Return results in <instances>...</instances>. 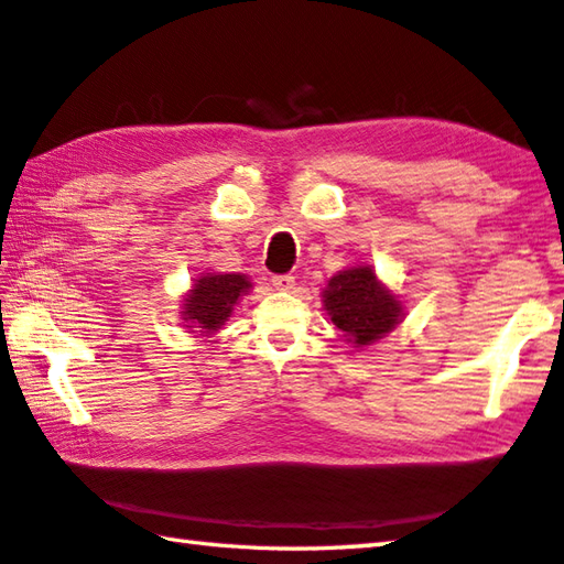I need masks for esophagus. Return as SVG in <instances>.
Here are the masks:
<instances>
[{"mask_svg": "<svg viewBox=\"0 0 564 564\" xmlns=\"http://www.w3.org/2000/svg\"><path fill=\"white\" fill-rule=\"evenodd\" d=\"M272 284L282 292H292L294 290V276L292 274H274Z\"/></svg>", "mask_w": 564, "mask_h": 564, "instance_id": "1", "label": "esophagus"}]
</instances>
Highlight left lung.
<instances>
[{"label": "left lung", "instance_id": "1", "mask_svg": "<svg viewBox=\"0 0 564 564\" xmlns=\"http://www.w3.org/2000/svg\"><path fill=\"white\" fill-rule=\"evenodd\" d=\"M324 307L332 322L347 334L357 347L381 339L401 319V304L383 290L371 267H351L332 276L324 290Z\"/></svg>", "mask_w": 564, "mask_h": 564}]
</instances>
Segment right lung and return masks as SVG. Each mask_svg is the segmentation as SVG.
Instances as JSON below:
<instances>
[{"label": "right lung", "mask_w": 564, "mask_h": 564, "mask_svg": "<svg viewBox=\"0 0 564 564\" xmlns=\"http://www.w3.org/2000/svg\"><path fill=\"white\" fill-rule=\"evenodd\" d=\"M252 284L242 274H207L193 284L185 297V319L203 332H217L220 324L230 317L240 294Z\"/></svg>", "instance_id": "obj_1"}]
</instances>
